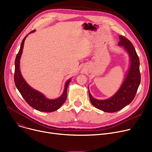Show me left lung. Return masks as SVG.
<instances>
[{
    "instance_id": "8db88e82",
    "label": "left lung",
    "mask_w": 152,
    "mask_h": 152,
    "mask_svg": "<svg viewBox=\"0 0 152 152\" xmlns=\"http://www.w3.org/2000/svg\"><path fill=\"white\" fill-rule=\"evenodd\" d=\"M118 45L123 46L129 57V66L122 85L117 92L106 99L94 98L88 90L90 100L98 109L106 113H115L128 105L134 98L140 83L139 59L131 42L126 38L119 36Z\"/></svg>"
}]
</instances>
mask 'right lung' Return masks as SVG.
<instances>
[{
	"instance_id": "1",
	"label": "right lung",
	"mask_w": 152,
	"mask_h": 152,
	"mask_svg": "<svg viewBox=\"0 0 152 152\" xmlns=\"http://www.w3.org/2000/svg\"><path fill=\"white\" fill-rule=\"evenodd\" d=\"M35 30L28 33L23 39L19 52L15 59V69L14 79L15 85L20 94L26 100V102L35 109L42 112L51 113L57 110L65 103L66 99L67 88L72 80L69 79L66 80L64 90L61 96L56 99H48L42 93L32 88L23 78L20 70V59L23 53L25 39L28 34L33 33Z\"/></svg>"
}]
</instances>
